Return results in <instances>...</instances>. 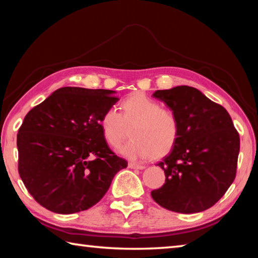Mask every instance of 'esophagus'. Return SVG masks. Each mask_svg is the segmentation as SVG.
<instances>
[{"mask_svg": "<svg viewBox=\"0 0 258 258\" xmlns=\"http://www.w3.org/2000/svg\"><path fill=\"white\" fill-rule=\"evenodd\" d=\"M128 167L132 169H143L145 168V166L137 164V163H128Z\"/></svg>", "mask_w": 258, "mask_h": 258, "instance_id": "1", "label": "esophagus"}]
</instances>
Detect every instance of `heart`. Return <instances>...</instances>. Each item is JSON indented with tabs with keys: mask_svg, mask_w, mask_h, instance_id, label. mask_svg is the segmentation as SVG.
Here are the masks:
<instances>
[{
	"mask_svg": "<svg viewBox=\"0 0 258 258\" xmlns=\"http://www.w3.org/2000/svg\"><path fill=\"white\" fill-rule=\"evenodd\" d=\"M103 139L111 148H118L126 137L131 139L120 152L133 160L151 156L161 157L171 152L180 137V121L172 109L160 107L156 100L143 93H134L120 104V112L109 108L99 119Z\"/></svg>",
	"mask_w": 258,
	"mask_h": 258,
	"instance_id": "heart-1",
	"label": "heart"
}]
</instances>
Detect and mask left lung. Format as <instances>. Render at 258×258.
I'll return each instance as SVG.
<instances>
[{
  "label": "left lung",
  "instance_id": "obj_1",
  "mask_svg": "<svg viewBox=\"0 0 258 258\" xmlns=\"http://www.w3.org/2000/svg\"><path fill=\"white\" fill-rule=\"evenodd\" d=\"M154 97L176 113L180 137L158 166L165 184L151 191L168 211L191 214L214 206L235 178L240 138L229 112L195 87L158 90Z\"/></svg>",
  "mask_w": 258,
  "mask_h": 258
}]
</instances>
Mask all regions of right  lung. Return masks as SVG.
<instances>
[{
  "instance_id": "right-lung-1",
  "label": "right lung",
  "mask_w": 258,
  "mask_h": 258,
  "mask_svg": "<svg viewBox=\"0 0 258 258\" xmlns=\"http://www.w3.org/2000/svg\"><path fill=\"white\" fill-rule=\"evenodd\" d=\"M110 90L61 87L29 110L17 134L18 172L36 202L58 214L86 211L106 195L127 161L99 125L118 101Z\"/></svg>"
}]
</instances>
